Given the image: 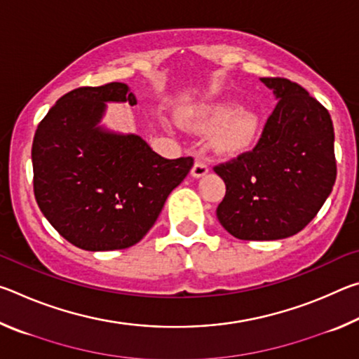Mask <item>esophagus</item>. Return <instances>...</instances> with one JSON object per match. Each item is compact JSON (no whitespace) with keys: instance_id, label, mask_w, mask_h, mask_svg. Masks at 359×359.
Segmentation results:
<instances>
[{"instance_id":"esophagus-1","label":"esophagus","mask_w":359,"mask_h":359,"mask_svg":"<svg viewBox=\"0 0 359 359\" xmlns=\"http://www.w3.org/2000/svg\"><path fill=\"white\" fill-rule=\"evenodd\" d=\"M209 172V166H208V163L205 161H203V160H196L194 161V165H193V168H191V175L193 177H204L205 174Z\"/></svg>"}]
</instances>
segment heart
Returning <instances> with one entry per match:
<instances>
[{
    "mask_svg": "<svg viewBox=\"0 0 359 359\" xmlns=\"http://www.w3.org/2000/svg\"><path fill=\"white\" fill-rule=\"evenodd\" d=\"M182 117L199 133H212L214 147L222 154L236 155L245 151L253 144L259 130V117L253 111H241L238 102L224 101L191 107Z\"/></svg>",
    "mask_w": 359,
    "mask_h": 359,
    "instance_id": "obj_1",
    "label": "heart"
}]
</instances>
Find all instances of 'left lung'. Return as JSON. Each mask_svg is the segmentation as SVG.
Returning a JSON list of instances; mask_svg holds the SVG:
<instances>
[{
    "label": "left lung",
    "mask_w": 359,
    "mask_h": 359,
    "mask_svg": "<svg viewBox=\"0 0 359 359\" xmlns=\"http://www.w3.org/2000/svg\"><path fill=\"white\" fill-rule=\"evenodd\" d=\"M277 106L252 151L214 171L226 185L222 226L242 241L290 238L312 222L336 182L330 112L301 85L261 77Z\"/></svg>",
    "instance_id": "left-lung-1"
}]
</instances>
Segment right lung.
Listing matches in <instances>:
<instances>
[{
    "instance_id": "add662e5",
    "label": "right lung",
    "mask_w": 359,
    "mask_h": 359,
    "mask_svg": "<svg viewBox=\"0 0 359 359\" xmlns=\"http://www.w3.org/2000/svg\"><path fill=\"white\" fill-rule=\"evenodd\" d=\"M107 102L136 104L121 82L62 96L38 125L32 161L34 196L48 223L82 250H121L154 226L193 158L166 160L141 136L101 125Z\"/></svg>"
}]
</instances>
